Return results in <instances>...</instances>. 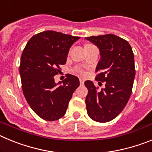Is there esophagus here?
Segmentation results:
<instances>
[{
  "label": "esophagus",
  "mask_w": 152,
  "mask_h": 152,
  "mask_svg": "<svg viewBox=\"0 0 152 152\" xmlns=\"http://www.w3.org/2000/svg\"><path fill=\"white\" fill-rule=\"evenodd\" d=\"M80 84H81V85H83V84H84V80L83 78H80Z\"/></svg>",
  "instance_id": "34e87169"
}]
</instances>
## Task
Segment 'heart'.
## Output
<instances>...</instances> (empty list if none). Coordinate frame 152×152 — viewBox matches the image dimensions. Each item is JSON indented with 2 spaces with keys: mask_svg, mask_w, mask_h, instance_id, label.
<instances>
[{
  "mask_svg": "<svg viewBox=\"0 0 152 152\" xmlns=\"http://www.w3.org/2000/svg\"><path fill=\"white\" fill-rule=\"evenodd\" d=\"M74 72H75V73H77V74H79V75H84V71L79 68H75V69H74Z\"/></svg>",
  "mask_w": 152,
  "mask_h": 152,
  "instance_id": "b5f03b06",
  "label": "heart"
}]
</instances>
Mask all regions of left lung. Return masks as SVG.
<instances>
[{
    "label": "left lung",
    "mask_w": 152,
    "mask_h": 152,
    "mask_svg": "<svg viewBox=\"0 0 152 152\" xmlns=\"http://www.w3.org/2000/svg\"><path fill=\"white\" fill-rule=\"evenodd\" d=\"M99 48L100 61L96 80L105 83L99 89L91 80L84 84L88 90L85 103L88 116L98 123H107L116 117L127 104L135 75L134 54L128 42L113 34L86 37Z\"/></svg>",
    "instance_id": "1"
}]
</instances>
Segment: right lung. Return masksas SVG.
I'll use <instances>...</instances> for the list:
<instances>
[{
	"label": "right lung",
	"instance_id": "right-lung-1",
	"mask_svg": "<svg viewBox=\"0 0 152 152\" xmlns=\"http://www.w3.org/2000/svg\"><path fill=\"white\" fill-rule=\"evenodd\" d=\"M79 38L44 31L34 35L23 51L20 64L23 92L31 109L44 120L55 121L62 117L80 85L79 79L69 74L61 85L58 86L54 79L66 62L70 47Z\"/></svg>",
	"mask_w": 152,
	"mask_h": 152
}]
</instances>
